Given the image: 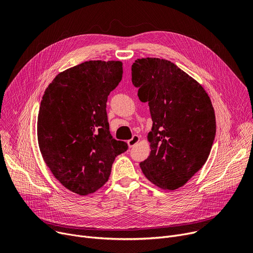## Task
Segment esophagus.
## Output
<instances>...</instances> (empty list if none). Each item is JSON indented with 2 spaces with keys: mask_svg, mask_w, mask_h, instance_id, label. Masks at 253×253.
<instances>
[{
  "mask_svg": "<svg viewBox=\"0 0 253 253\" xmlns=\"http://www.w3.org/2000/svg\"><path fill=\"white\" fill-rule=\"evenodd\" d=\"M139 140H140V137H139L138 135H136V134H135V135H133V136H132V138H131V139H129L127 142H128V145H129L130 147H132V146L135 145Z\"/></svg>",
  "mask_w": 253,
  "mask_h": 253,
  "instance_id": "esophagus-1",
  "label": "esophagus"
}]
</instances>
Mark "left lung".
I'll return each mask as SVG.
<instances>
[{
	"mask_svg": "<svg viewBox=\"0 0 253 253\" xmlns=\"http://www.w3.org/2000/svg\"><path fill=\"white\" fill-rule=\"evenodd\" d=\"M138 97L148 103L151 151L140 168L157 186L175 190L206 164L215 136L211 98L200 84L168 60L137 59L131 68Z\"/></svg>",
	"mask_w": 253,
	"mask_h": 253,
	"instance_id": "1",
	"label": "left lung"
}]
</instances>
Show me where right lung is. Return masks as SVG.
Masks as SVG:
<instances>
[{"instance_id":"right-lung-1","label":"right lung","mask_w":253,"mask_h":253,"mask_svg":"<svg viewBox=\"0 0 253 253\" xmlns=\"http://www.w3.org/2000/svg\"><path fill=\"white\" fill-rule=\"evenodd\" d=\"M120 61H87L58 74L42 96L38 139L57 180L79 195L108 181L117 156L128 149L110 133L107 100L122 80Z\"/></svg>"}]
</instances>
